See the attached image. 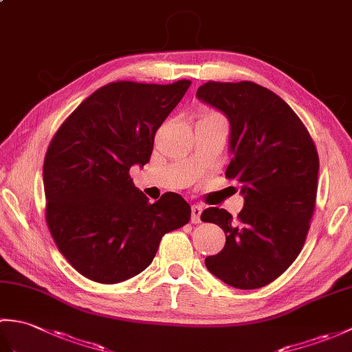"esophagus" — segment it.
Wrapping results in <instances>:
<instances>
[{"instance_id": "obj_1", "label": "esophagus", "mask_w": 352, "mask_h": 352, "mask_svg": "<svg viewBox=\"0 0 352 352\" xmlns=\"http://www.w3.org/2000/svg\"><path fill=\"white\" fill-rule=\"evenodd\" d=\"M201 213H203V207L199 206H192V223H199L201 222Z\"/></svg>"}]
</instances>
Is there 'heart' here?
Wrapping results in <instances>:
<instances>
[{"mask_svg":"<svg viewBox=\"0 0 352 352\" xmlns=\"http://www.w3.org/2000/svg\"><path fill=\"white\" fill-rule=\"evenodd\" d=\"M204 121H222V118L219 115H216L214 111L206 110V111H203V113H201V118H199L198 122H204Z\"/></svg>","mask_w":352,"mask_h":352,"instance_id":"obj_1","label":"heart"}]
</instances>
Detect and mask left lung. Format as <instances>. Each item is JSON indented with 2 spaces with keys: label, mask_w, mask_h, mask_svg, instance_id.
<instances>
[{
  "label": "left lung",
  "mask_w": 352,
  "mask_h": 352,
  "mask_svg": "<svg viewBox=\"0 0 352 352\" xmlns=\"http://www.w3.org/2000/svg\"><path fill=\"white\" fill-rule=\"evenodd\" d=\"M197 96L228 118L233 159L226 177L241 183L245 199L237 219L218 207L201 214L227 237L206 266L228 286L263 287L294 263L307 237L318 192L316 146L289 104L252 81H208Z\"/></svg>",
  "instance_id": "1"
}]
</instances>
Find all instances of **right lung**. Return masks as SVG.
I'll list each match as a JSON object with an SVG mask.
<instances>
[{"instance_id":"right-lung-1","label":"right lung","mask_w":352,"mask_h":352,"mask_svg":"<svg viewBox=\"0 0 352 352\" xmlns=\"http://www.w3.org/2000/svg\"><path fill=\"white\" fill-rule=\"evenodd\" d=\"M190 86L116 81L66 118L43 162L47 226L58 251L86 278L116 284L146 269L162 237L190 219L174 192L149 203L130 178L154 136Z\"/></svg>"}]
</instances>
